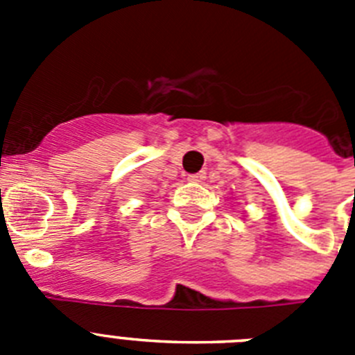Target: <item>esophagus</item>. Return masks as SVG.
Listing matches in <instances>:
<instances>
[{"label": "esophagus", "mask_w": 355, "mask_h": 355, "mask_svg": "<svg viewBox=\"0 0 355 355\" xmlns=\"http://www.w3.org/2000/svg\"><path fill=\"white\" fill-rule=\"evenodd\" d=\"M205 178H206L205 172H197V174H190V175H188L187 180L188 181H193V183H200V181L205 180Z\"/></svg>", "instance_id": "34e87169"}]
</instances>
